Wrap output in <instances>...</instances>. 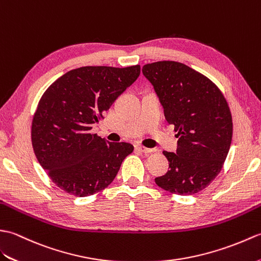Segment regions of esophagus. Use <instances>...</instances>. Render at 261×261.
<instances>
[{
    "label": "esophagus",
    "instance_id": "obj_1",
    "mask_svg": "<svg viewBox=\"0 0 261 261\" xmlns=\"http://www.w3.org/2000/svg\"><path fill=\"white\" fill-rule=\"evenodd\" d=\"M135 148L138 149V150H141V152H143V153H152L153 152L152 148H147V147L143 146V145H136Z\"/></svg>",
    "mask_w": 261,
    "mask_h": 261
}]
</instances>
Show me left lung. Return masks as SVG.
<instances>
[{"mask_svg": "<svg viewBox=\"0 0 261 261\" xmlns=\"http://www.w3.org/2000/svg\"><path fill=\"white\" fill-rule=\"evenodd\" d=\"M142 71L178 137L176 153L163 152L170 171L155 183L174 194L198 193L218 176L227 159L233 129L228 102L216 84L181 62L147 63Z\"/></svg>", "mask_w": 261, "mask_h": 261, "instance_id": "obj_1", "label": "left lung"}]
</instances>
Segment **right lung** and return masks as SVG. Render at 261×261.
Masks as SVG:
<instances>
[{"label":"right lung","mask_w":261,"mask_h":261,"mask_svg":"<svg viewBox=\"0 0 261 261\" xmlns=\"http://www.w3.org/2000/svg\"><path fill=\"white\" fill-rule=\"evenodd\" d=\"M141 66H87L62 74L39 100L31 140L40 165L58 188L76 196L106 189L134 146L90 132L135 82Z\"/></svg>","instance_id":"1"}]
</instances>
